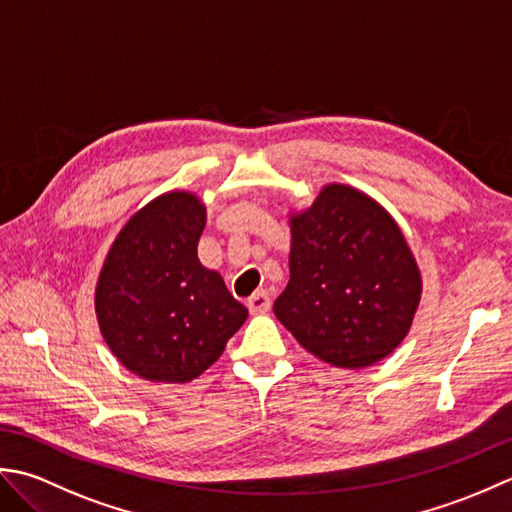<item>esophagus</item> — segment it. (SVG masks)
I'll use <instances>...</instances> for the list:
<instances>
[{
    "instance_id": "esophagus-1",
    "label": "esophagus",
    "mask_w": 512,
    "mask_h": 512,
    "mask_svg": "<svg viewBox=\"0 0 512 512\" xmlns=\"http://www.w3.org/2000/svg\"><path fill=\"white\" fill-rule=\"evenodd\" d=\"M271 307V300L265 294V291H256V294L247 300V309L252 311V314H265Z\"/></svg>"
}]
</instances>
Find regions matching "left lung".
Instances as JSON below:
<instances>
[{
    "instance_id": "left-lung-1",
    "label": "left lung",
    "mask_w": 512,
    "mask_h": 512,
    "mask_svg": "<svg viewBox=\"0 0 512 512\" xmlns=\"http://www.w3.org/2000/svg\"><path fill=\"white\" fill-rule=\"evenodd\" d=\"M289 283L274 314L302 347L338 369L398 349L422 298V274L395 218L356 187L329 183L289 212Z\"/></svg>"
}]
</instances>
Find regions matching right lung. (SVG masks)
<instances>
[{
  "instance_id": "add662e5",
  "label": "right lung",
  "mask_w": 512,
  "mask_h": 512,
  "mask_svg": "<svg viewBox=\"0 0 512 512\" xmlns=\"http://www.w3.org/2000/svg\"><path fill=\"white\" fill-rule=\"evenodd\" d=\"M205 221L194 192H165L128 218L101 265L99 331L112 356L143 380L198 378L247 320L221 274L198 260Z\"/></svg>"
}]
</instances>
